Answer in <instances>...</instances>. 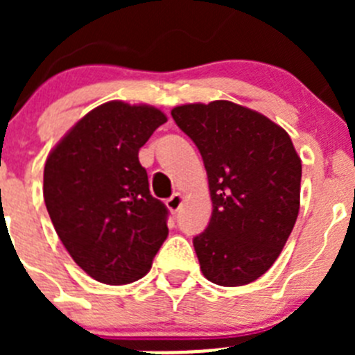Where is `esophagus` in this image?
Returning a JSON list of instances; mask_svg holds the SVG:
<instances>
[{
    "label": "esophagus",
    "mask_w": 355,
    "mask_h": 355,
    "mask_svg": "<svg viewBox=\"0 0 355 355\" xmlns=\"http://www.w3.org/2000/svg\"><path fill=\"white\" fill-rule=\"evenodd\" d=\"M181 205H183V196H181L180 192H175L174 196L168 197V199H167V208L171 209L172 213L178 211V209L181 208Z\"/></svg>",
    "instance_id": "obj_1"
}]
</instances>
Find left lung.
I'll return each mask as SVG.
<instances>
[{
	"label": "left lung",
	"mask_w": 355,
	"mask_h": 355,
	"mask_svg": "<svg viewBox=\"0 0 355 355\" xmlns=\"http://www.w3.org/2000/svg\"><path fill=\"white\" fill-rule=\"evenodd\" d=\"M172 119L208 174L211 218L193 238L200 270L220 286L252 283L279 258L299 215L302 163L290 135L231 101L175 106Z\"/></svg>",
	"instance_id": "left-lung-1"
}]
</instances>
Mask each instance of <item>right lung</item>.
<instances>
[{"label":"right lung","mask_w":355,"mask_h":355,"mask_svg":"<svg viewBox=\"0 0 355 355\" xmlns=\"http://www.w3.org/2000/svg\"><path fill=\"white\" fill-rule=\"evenodd\" d=\"M167 122L155 106L110 101L71 128L44 167V202L71 258L92 279L128 284L150 270L168 209L149 192L139 150Z\"/></svg>","instance_id":"1"}]
</instances>
